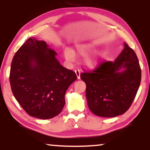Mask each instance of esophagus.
I'll return each mask as SVG.
<instances>
[{
    "mask_svg": "<svg viewBox=\"0 0 150 150\" xmlns=\"http://www.w3.org/2000/svg\"><path fill=\"white\" fill-rule=\"evenodd\" d=\"M75 73H76V76H77V79H81V70L77 69V70L75 71Z\"/></svg>",
    "mask_w": 150,
    "mask_h": 150,
    "instance_id": "obj_1",
    "label": "esophagus"
}]
</instances>
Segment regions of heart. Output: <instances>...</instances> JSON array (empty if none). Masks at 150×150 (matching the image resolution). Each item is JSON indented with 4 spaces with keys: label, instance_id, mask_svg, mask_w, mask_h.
I'll return each instance as SVG.
<instances>
[{
    "label": "heart",
    "instance_id": "obj_1",
    "mask_svg": "<svg viewBox=\"0 0 150 150\" xmlns=\"http://www.w3.org/2000/svg\"><path fill=\"white\" fill-rule=\"evenodd\" d=\"M95 46L91 43H79L75 45L74 52L80 57H84L83 63L89 68H96L99 66L106 57V51L104 50H95ZM92 52H91V51ZM72 49L66 47L63 50V56L65 60L72 62L75 59V54Z\"/></svg>",
    "mask_w": 150,
    "mask_h": 150
}]
</instances>
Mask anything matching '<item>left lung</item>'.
Here are the masks:
<instances>
[{
    "label": "left lung",
    "instance_id": "left-lung-1",
    "mask_svg": "<svg viewBox=\"0 0 150 150\" xmlns=\"http://www.w3.org/2000/svg\"><path fill=\"white\" fill-rule=\"evenodd\" d=\"M124 48L113 62L100 64L96 70L81 74L86 84V98L96 115L113 117L126 112L138 91L141 70L134 51Z\"/></svg>",
    "mask_w": 150,
    "mask_h": 150
}]
</instances>
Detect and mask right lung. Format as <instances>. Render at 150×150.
Masks as SVG:
<instances>
[{
	"mask_svg": "<svg viewBox=\"0 0 150 150\" xmlns=\"http://www.w3.org/2000/svg\"><path fill=\"white\" fill-rule=\"evenodd\" d=\"M57 53L46 42L30 38L14 55L10 69L12 93L29 115L48 120L65 105V94L76 80L74 71L62 66Z\"/></svg>",
	"mask_w": 150,
	"mask_h": 150,
	"instance_id": "right-lung-1",
	"label": "right lung"
}]
</instances>
